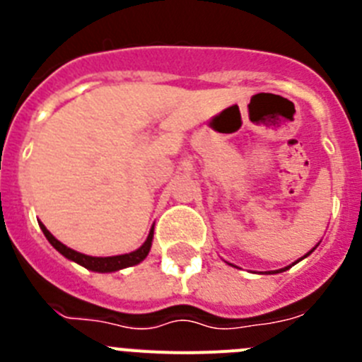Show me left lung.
Segmentation results:
<instances>
[{"mask_svg": "<svg viewBox=\"0 0 362 362\" xmlns=\"http://www.w3.org/2000/svg\"><path fill=\"white\" fill-rule=\"evenodd\" d=\"M315 248H317V245H315ZM315 248H312V250H310V252H308V254H306V255H303V257H300V259H305V257H308V255H310V254H312V252H313V250H315ZM300 259H297L296 263H299ZM296 263H293V264H296ZM290 267H292V264H290ZM290 267H284V268H281V270H274V272H264V274H279V272H286V270H288V268H290Z\"/></svg>", "mask_w": 362, "mask_h": 362, "instance_id": "1", "label": "left lung"}]
</instances>
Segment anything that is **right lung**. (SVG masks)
Instances as JSON below:
<instances>
[{"label": "right lung", "mask_w": 362, "mask_h": 362, "mask_svg": "<svg viewBox=\"0 0 362 362\" xmlns=\"http://www.w3.org/2000/svg\"><path fill=\"white\" fill-rule=\"evenodd\" d=\"M40 228L43 230L45 238L49 239L50 245H52L54 248L63 255V257L70 259V261H74V263L81 264V267H85L86 270L99 272V274H110V272H119L123 270V268L139 264L143 259L148 255L150 248H152V239H153V225H152V228H150L148 232V238H146V241L143 243L137 250L130 252V254H123V255H110V257H92V255H85L81 254V252L72 250V248H69L66 245H63L62 241H57L41 221H40Z\"/></svg>", "instance_id": "add662e5"}]
</instances>
